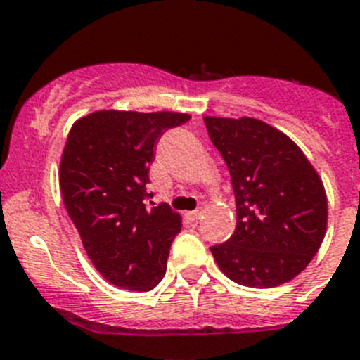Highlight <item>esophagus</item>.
Masks as SVG:
<instances>
[{"label":"esophagus","instance_id":"esophagus-1","mask_svg":"<svg viewBox=\"0 0 360 360\" xmlns=\"http://www.w3.org/2000/svg\"><path fill=\"white\" fill-rule=\"evenodd\" d=\"M200 217H202V211H200V210H195V211H188V213H186V218H188V220H191V221L200 220Z\"/></svg>","mask_w":360,"mask_h":360}]
</instances>
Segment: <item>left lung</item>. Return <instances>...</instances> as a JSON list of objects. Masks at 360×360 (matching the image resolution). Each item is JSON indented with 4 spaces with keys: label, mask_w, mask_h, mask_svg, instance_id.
<instances>
[{
    "label": "left lung",
    "mask_w": 360,
    "mask_h": 360,
    "mask_svg": "<svg viewBox=\"0 0 360 360\" xmlns=\"http://www.w3.org/2000/svg\"><path fill=\"white\" fill-rule=\"evenodd\" d=\"M204 122L236 199L234 234L213 245L211 254L241 286H281L311 263L323 241V183L297 143L263 120L204 117Z\"/></svg>",
    "instance_id": "left-lung-1"
}]
</instances>
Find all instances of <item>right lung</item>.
Segmentation results:
<instances>
[{
	"mask_svg": "<svg viewBox=\"0 0 360 360\" xmlns=\"http://www.w3.org/2000/svg\"><path fill=\"white\" fill-rule=\"evenodd\" d=\"M188 120L186 113L106 110L70 129L60 163L63 204L92 264L113 286L150 291L167 271L181 218L167 204H147L149 169L165 131Z\"/></svg>",
	"mask_w": 360,
	"mask_h": 360,
	"instance_id": "obj_1",
	"label": "right lung"
}]
</instances>
